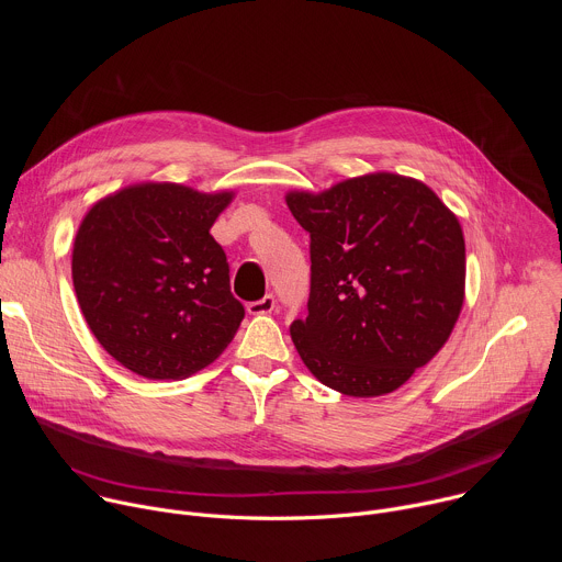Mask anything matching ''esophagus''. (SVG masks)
<instances>
[{
    "label": "esophagus",
    "instance_id": "1",
    "mask_svg": "<svg viewBox=\"0 0 562 562\" xmlns=\"http://www.w3.org/2000/svg\"><path fill=\"white\" fill-rule=\"evenodd\" d=\"M273 308H276V295H273V293H267L265 297H260V300L247 304V311H249L251 315H265V313H271Z\"/></svg>",
    "mask_w": 562,
    "mask_h": 562
}]
</instances>
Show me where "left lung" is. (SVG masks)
I'll list each match as a JSON object with an SVG mask.
<instances>
[{"instance_id":"obj_1","label":"left lung","mask_w":562,"mask_h":562,"mask_svg":"<svg viewBox=\"0 0 562 562\" xmlns=\"http://www.w3.org/2000/svg\"><path fill=\"white\" fill-rule=\"evenodd\" d=\"M308 233L311 291L291 340L308 371L353 397L405 384L447 342L464 297V237L418 180L375 173L289 193Z\"/></svg>"}]
</instances>
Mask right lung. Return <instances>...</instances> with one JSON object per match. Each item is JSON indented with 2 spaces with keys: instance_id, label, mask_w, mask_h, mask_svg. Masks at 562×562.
Listing matches in <instances>:
<instances>
[{
  "instance_id": "1",
  "label": "right lung",
  "mask_w": 562,
  "mask_h": 562,
  "mask_svg": "<svg viewBox=\"0 0 562 562\" xmlns=\"http://www.w3.org/2000/svg\"><path fill=\"white\" fill-rule=\"evenodd\" d=\"M231 193L137 184L79 224L72 286L98 342L148 380L187 378L233 340L245 306L209 233Z\"/></svg>"
}]
</instances>
